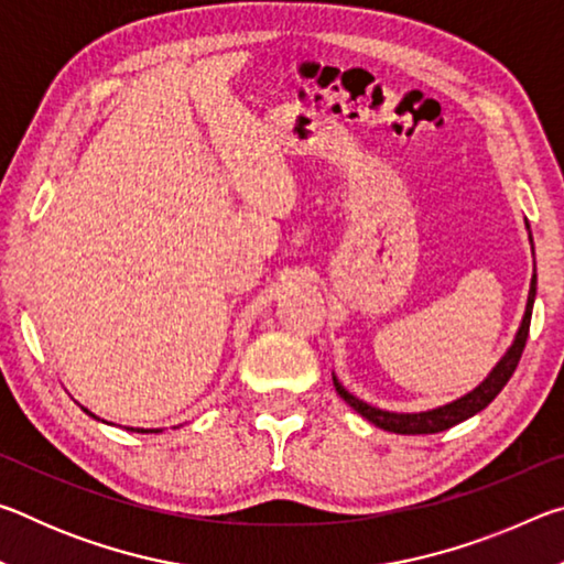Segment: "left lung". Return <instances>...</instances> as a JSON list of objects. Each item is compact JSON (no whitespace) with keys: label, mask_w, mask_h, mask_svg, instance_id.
<instances>
[{"label":"left lung","mask_w":564,"mask_h":564,"mask_svg":"<svg viewBox=\"0 0 564 564\" xmlns=\"http://www.w3.org/2000/svg\"><path fill=\"white\" fill-rule=\"evenodd\" d=\"M530 241H532V236H530ZM534 291H538V275H532L530 295H528V308H524L522 326L518 330V336H514V343L510 346V350L505 352V358L498 362V366L492 368V373L485 378L482 383L473 390V393L457 398V400H453V403H447L443 408L425 410V413H388V410L373 408V405L362 403V400H358L356 395H350L348 390L343 388L336 378H333L338 395L346 400V403L352 410H358L362 417L370 420V423L378 425V427H383V431H388V433H398V435L441 433V431H447V427L463 423V420L473 417L475 413H480L482 408H488L492 400L498 398L500 390L508 386V380L512 378L514 368H518V362L522 358V350H524V343H528V336H530Z\"/></svg>","instance_id":"obj_1"}]
</instances>
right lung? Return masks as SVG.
<instances>
[{
    "label": "right lung",
    "instance_id": "1",
    "mask_svg": "<svg viewBox=\"0 0 564 564\" xmlns=\"http://www.w3.org/2000/svg\"><path fill=\"white\" fill-rule=\"evenodd\" d=\"M137 433H159V431H137Z\"/></svg>",
    "mask_w": 564,
    "mask_h": 564
}]
</instances>
